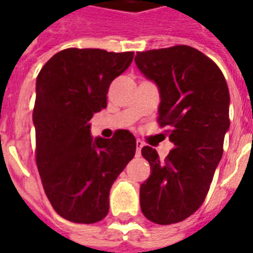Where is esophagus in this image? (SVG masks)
<instances>
[{"label": "esophagus", "mask_w": 253, "mask_h": 253, "mask_svg": "<svg viewBox=\"0 0 253 253\" xmlns=\"http://www.w3.org/2000/svg\"><path fill=\"white\" fill-rule=\"evenodd\" d=\"M135 146H137V149H135V152H137V156H139L141 154V149H142L143 143L139 141V139H137V142H135Z\"/></svg>", "instance_id": "esophagus-1"}]
</instances>
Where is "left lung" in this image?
<instances>
[{"label": "left lung", "instance_id": "left-lung-1", "mask_svg": "<svg viewBox=\"0 0 253 253\" xmlns=\"http://www.w3.org/2000/svg\"><path fill=\"white\" fill-rule=\"evenodd\" d=\"M135 63L160 92L159 123L175 145L164 161L141 153L150 176L139 188L143 215L159 225L180 222L205 201L229 130L228 84L219 67L190 46L137 52Z\"/></svg>", "mask_w": 253, "mask_h": 253}]
</instances>
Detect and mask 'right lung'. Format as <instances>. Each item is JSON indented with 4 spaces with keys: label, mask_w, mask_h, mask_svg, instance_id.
Masks as SVG:
<instances>
[{
    "label": "right lung",
    "mask_w": 253,
    "mask_h": 253,
    "mask_svg": "<svg viewBox=\"0 0 253 253\" xmlns=\"http://www.w3.org/2000/svg\"><path fill=\"white\" fill-rule=\"evenodd\" d=\"M132 58L131 51L66 48L36 78V165L52 209L67 221H101L110 210L111 187L135 154L131 132L93 138L89 123L107 107L111 83Z\"/></svg>",
    "instance_id": "add662e5"
}]
</instances>
